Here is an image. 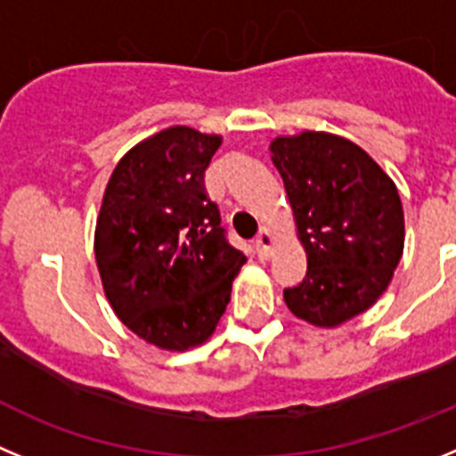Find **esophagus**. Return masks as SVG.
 <instances>
[{
    "instance_id": "obj_1",
    "label": "esophagus",
    "mask_w": 456,
    "mask_h": 456,
    "mask_svg": "<svg viewBox=\"0 0 456 456\" xmlns=\"http://www.w3.org/2000/svg\"><path fill=\"white\" fill-rule=\"evenodd\" d=\"M273 248H274V236L270 233V229H261L256 240H254V249H256L258 258H270Z\"/></svg>"
}]
</instances>
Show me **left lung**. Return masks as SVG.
Here are the masks:
<instances>
[{"instance_id":"left-lung-1","label":"left lung","mask_w":456,"mask_h":456,"mask_svg":"<svg viewBox=\"0 0 456 456\" xmlns=\"http://www.w3.org/2000/svg\"><path fill=\"white\" fill-rule=\"evenodd\" d=\"M284 179L306 277L284 289L286 306L315 327H338L370 309L404 249L400 195L366 151L325 131L270 142Z\"/></svg>"}]
</instances>
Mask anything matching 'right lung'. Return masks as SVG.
<instances>
[{
	"label": "right lung",
	"mask_w": 456,
	"mask_h": 456,
	"mask_svg": "<svg viewBox=\"0 0 456 456\" xmlns=\"http://www.w3.org/2000/svg\"><path fill=\"white\" fill-rule=\"evenodd\" d=\"M220 142L191 126L159 131L120 159L102 200L95 258L104 293L118 318L161 350L202 346L248 261L204 191Z\"/></svg>",
	"instance_id": "right-lung-1"
}]
</instances>
